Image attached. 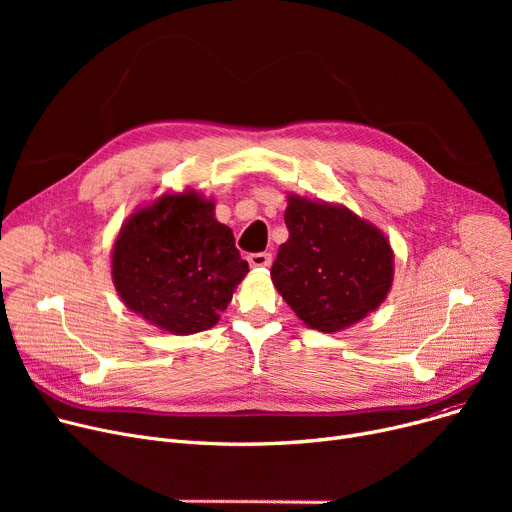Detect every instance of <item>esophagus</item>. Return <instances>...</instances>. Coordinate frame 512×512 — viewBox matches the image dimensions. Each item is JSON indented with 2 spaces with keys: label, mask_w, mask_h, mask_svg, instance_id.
<instances>
[{
  "label": "esophagus",
  "mask_w": 512,
  "mask_h": 512,
  "mask_svg": "<svg viewBox=\"0 0 512 512\" xmlns=\"http://www.w3.org/2000/svg\"><path fill=\"white\" fill-rule=\"evenodd\" d=\"M249 263L253 267H270L272 265V255L270 253H251Z\"/></svg>",
  "instance_id": "obj_1"
}]
</instances>
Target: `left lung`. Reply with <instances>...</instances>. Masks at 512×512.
I'll list each match as a JSON object with an SVG mask.
<instances>
[{
  "instance_id": "1",
  "label": "left lung",
  "mask_w": 512,
  "mask_h": 512,
  "mask_svg": "<svg viewBox=\"0 0 512 512\" xmlns=\"http://www.w3.org/2000/svg\"><path fill=\"white\" fill-rule=\"evenodd\" d=\"M288 240L272 280L282 299L319 332H338L378 307L392 286L386 236L346 207L290 197Z\"/></svg>"
}]
</instances>
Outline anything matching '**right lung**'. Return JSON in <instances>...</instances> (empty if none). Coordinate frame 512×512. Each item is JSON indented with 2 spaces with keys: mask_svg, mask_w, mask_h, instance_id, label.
Here are the masks:
<instances>
[{
  "mask_svg": "<svg viewBox=\"0 0 512 512\" xmlns=\"http://www.w3.org/2000/svg\"><path fill=\"white\" fill-rule=\"evenodd\" d=\"M234 234L195 193L164 195L120 230L112 257L116 290L128 309L172 334L218 324L247 276Z\"/></svg>",
  "mask_w": 512,
  "mask_h": 512,
  "instance_id": "right-lung-1",
  "label": "right lung"
}]
</instances>
